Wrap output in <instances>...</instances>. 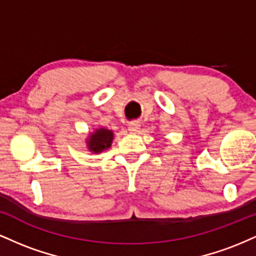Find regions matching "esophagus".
<instances>
[{
	"instance_id": "obj_1",
	"label": "esophagus",
	"mask_w": 256,
	"mask_h": 256,
	"mask_svg": "<svg viewBox=\"0 0 256 256\" xmlns=\"http://www.w3.org/2000/svg\"><path fill=\"white\" fill-rule=\"evenodd\" d=\"M140 125L138 124V122H132L128 124V131L130 132H134V134H136V132H138V130H140Z\"/></svg>"
}]
</instances>
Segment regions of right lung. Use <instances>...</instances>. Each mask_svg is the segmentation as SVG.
<instances>
[{
  "mask_svg": "<svg viewBox=\"0 0 256 256\" xmlns=\"http://www.w3.org/2000/svg\"><path fill=\"white\" fill-rule=\"evenodd\" d=\"M113 131L107 130V128H96L92 134H90L89 138L86 140L88 149L90 152L98 154L106 149L110 148L112 140H113Z\"/></svg>",
  "mask_w": 256,
  "mask_h": 256,
  "instance_id": "right-lung-1",
  "label": "right lung"
}]
</instances>
